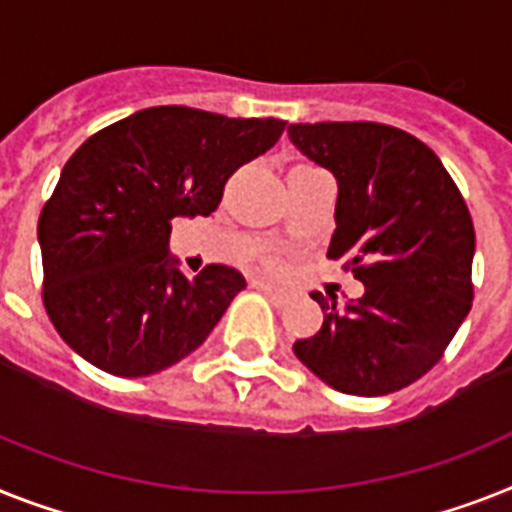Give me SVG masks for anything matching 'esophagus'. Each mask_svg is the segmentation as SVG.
<instances>
[{"label": "esophagus", "instance_id": "obj_1", "mask_svg": "<svg viewBox=\"0 0 512 512\" xmlns=\"http://www.w3.org/2000/svg\"><path fill=\"white\" fill-rule=\"evenodd\" d=\"M251 285L256 287V290H261V293H264L266 298H269V301L274 303V306H285V303H287V298H290V295H287V290H285V287H277V285H272V282H264V280H253Z\"/></svg>", "mask_w": 512, "mask_h": 512}]
</instances>
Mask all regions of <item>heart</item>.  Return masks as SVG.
Returning a JSON list of instances; mask_svg holds the SVG:
<instances>
[{"instance_id": "obj_1", "label": "heart", "mask_w": 512, "mask_h": 512, "mask_svg": "<svg viewBox=\"0 0 512 512\" xmlns=\"http://www.w3.org/2000/svg\"><path fill=\"white\" fill-rule=\"evenodd\" d=\"M261 264L269 266V269H277V266H280V253H277V251H266L264 256H261Z\"/></svg>"}]
</instances>
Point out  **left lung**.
Masks as SVG:
<instances>
[{"mask_svg": "<svg viewBox=\"0 0 512 512\" xmlns=\"http://www.w3.org/2000/svg\"><path fill=\"white\" fill-rule=\"evenodd\" d=\"M290 141L337 177L329 259L366 293L345 308L311 293L322 329L295 356L348 395L398 392L445 356L474 303V222L424 141L384 122H298Z\"/></svg>", "mask_w": 512, "mask_h": 512, "instance_id": "1", "label": "left lung"}]
</instances>
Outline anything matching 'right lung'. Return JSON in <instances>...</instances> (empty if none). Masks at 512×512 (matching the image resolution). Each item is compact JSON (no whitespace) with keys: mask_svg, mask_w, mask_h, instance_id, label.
<instances>
[{"mask_svg":"<svg viewBox=\"0 0 512 512\" xmlns=\"http://www.w3.org/2000/svg\"><path fill=\"white\" fill-rule=\"evenodd\" d=\"M285 125L172 104L80 143L38 217L41 301L78 356L114 377H149L209 337L246 280L227 264L196 277L175 269L172 219L209 217Z\"/></svg>","mask_w":512,"mask_h":512,"instance_id":"add662e5","label":"right lung"}]
</instances>
